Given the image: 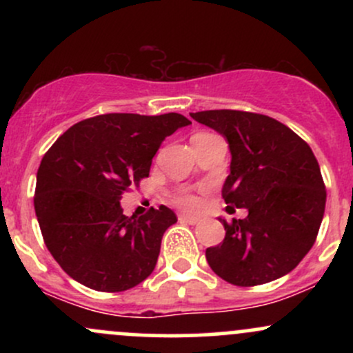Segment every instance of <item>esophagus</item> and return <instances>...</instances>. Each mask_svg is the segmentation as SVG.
Here are the masks:
<instances>
[{
    "mask_svg": "<svg viewBox=\"0 0 353 353\" xmlns=\"http://www.w3.org/2000/svg\"><path fill=\"white\" fill-rule=\"evenodd\" d=\"M179 221H181V222H185V224L194 225V224H199L201 219H199V217H194V216H188V214H181Z\"/></svg>",
    "mask_w": 353,
    "mask_h": 353,
    "instance_id": "34e87169",
    "label": "esophagus"
}]
</instances>
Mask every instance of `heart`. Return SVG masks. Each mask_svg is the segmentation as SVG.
<instances>
[{"mask_svg": "<svg viewBox=\"0 0 353 353\" xmlns=\"http://www.w3.org/2000/svg\"><path fill=\"white\" fill-rule=\"evenodd\" d=\"M177 202H179V205H182L184 209H196L197 205H199L197 197L190 196V194H184V196H181L179 199H177Z\"/></svg>", "mask_w": 353, "mask_h": 353, "instance_id": "obj_1", "label": "heart"}]
</instances>
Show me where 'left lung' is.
I'll use <instances>...</instances> for the list:
<instances>
[{
  "label": "left lung",
  "mask_w": 353,
  "mask_h": 353,
  "mask_svg": "<svg viewBox=\"0 0 353 353\" xmlns=\"http://www.w3.org/2000/svg\"><path fill=\"white\" fill-rule=\"evenodd\" d=\"M228 139L232 161L222 188L229 208L249 216L224 224L221 244L205 249L210 269L225 282L254 287L299 265L317 239L327 190L310 145L285 124L257 112H190Z\"/></svg>",
  "instance_id": "left-lung-1"
}]
</instances>
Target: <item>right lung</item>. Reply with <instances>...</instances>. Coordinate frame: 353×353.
<instances>
[{
    "label": "right lung",
    "instance_id": "right-lung-1",
    "mask_svg": "<svg viewBox=\"0 0 353 353\" xmlns=\"http://www.w3.org/2000/svg\"><path fill=\"white\" fill-rule=\"evenodd\" d=\"M188 124L177 112H111L71 125L48 149L34 210L44 244L70 277L99 292H123L151 275L176 214L159 205L128 217L119 201L149 177L165 137Z\"/></svg>",
    "mask_w": 353,
    "mask_h": 353
}]
</instances>
